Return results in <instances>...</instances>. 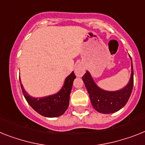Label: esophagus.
Wrapping results in <instances>:
<instances>
[{
  "mask_svg": "<svg viewBox=\"0 0 145 145\" xmlns=\"http://www.w3.org/2000/svg\"><path fill=\"white\" fill-rule=\"evenodd\" d=\"M74 73L77 76H82L84 74V73H85L84 67L80 65H77L74 69Z\"/></svg>",
  "mask_w": 145,
  "mask_h": 145,
  "instance_id": "34e87169",
  "label": "esophagus"
}]
</instances>
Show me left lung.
Returning <instances> with one entry per match:
<instances>
[{
    "instance_id": "8db88e82",
    "label": "left lung",
    "mask_w": 145,
    "mask_h": 145,
    "mask_svg": "<svg viewBox=\"0 0 145 145\" xmlns=\"http://www.w3.org/2000/svg\"><path fill=\"white\" fill-rule=\"evenodd\" d=\"M82 80L89 93L91 103L93 108L102 114H113L123 108L131 97L133 87V63L131 64V75L129 82L125 87L119 91H108L99 88L88 71H86L82 76Z\"/></svg>"
}]
</instances>
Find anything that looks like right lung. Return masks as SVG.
I'll return each mask as SVG.
<instances>
[{
	"label": "right lung",
	"mask_w": 145,
	"mask_h": 145,
	"mask_svg": "<svg viewBox=\"0 0 145 145\" xmlns=\"http://www.w3.org/2000/svg\"><path fill=\"white\" fill-rule=\"evenodd\" d=\"M75 78L76 76L73 71L65 78L64 85L59 92L53 95L39 98L29 96L24 90L20 80V82L25 99L35 111L46 117H57L63 115L69 107L70 93Z\"/></svg>",
	"instance_id": "right-lung-1"
}]
</instances>
